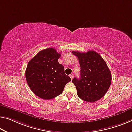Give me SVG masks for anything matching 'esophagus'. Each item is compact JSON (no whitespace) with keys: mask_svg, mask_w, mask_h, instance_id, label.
Masks as SVG:
<instances>
[{"mask_svg":"<svg viewBox=\"0 0 132 132\" xmlns=\"http://www.w3.org/2000/svg\"><path fill=\"white\" fill-rule=\"evenodd\" d=\"M70 77L71 79V80H72V79L73 78V77H74V76H73V74H70Z\"/></svg>","mask_w":132,"mask_h":132,"instance_id":"obj_1","label":"esophagus"}]
</instances>
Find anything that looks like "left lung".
<instances>
[{
  "instance_id": "obj_1",
  "label": "left lung",
  "mask_w": 132,
  "mask_h": 132,
  "mask_svg": "<svg viewBox=\"0 0 132 132\" xmlns=\"http://www.w3.org/2000/svg\"><path fill=\"white\" fill-rule=\"evenodd\" d=\"M78 58L80 78H74L72 82L76 87L77 95L81 100L95 102L106 94L110 86L111 74L106 62L97 52L72 51Z\"/></svg>"
}]
</instances>
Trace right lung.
Segmentation results:
<instances>
[{"label": "right lung", "mask_w": 132, "mask_h": 132, "mask_svg": "<svg viewBox=\"0 0 132 132\" xmlns=\"http://www.w3.org/2000/svg\"><path fill=\"white\" fill-rule=\"evenodd\" d=\"M61 53L53 48L42 50L28 62L25 77L29 88L36 96L50 100L62 93L71 81L64 67L58 62Z\"/></svg>", "instance_id": "obj_1"}]
</instances>
